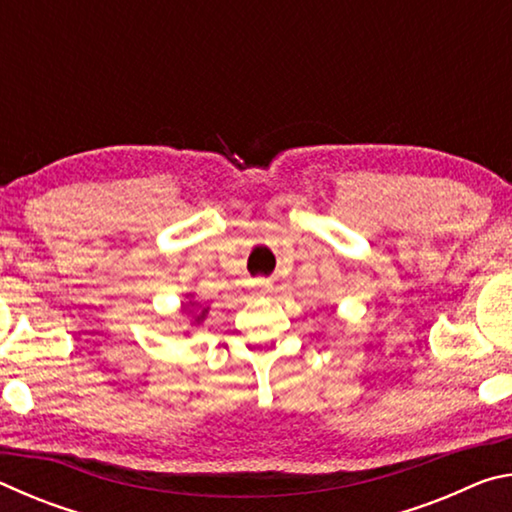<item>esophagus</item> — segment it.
I'll return each mask as SVG.
<instances>
[{
  "mask_svg": "<svg viewBox=\"0 0 512 512\" xmlns=\"http://www.w3.org/2000/svg\"><path fill=\"white\" fill-rule=\"evenodd\" d=\"M255 287L262 291V293H266V291L273 289V282L271 280H264V277H259V280H255Z\"/></svg>",
  "mask_w": 512,
  "mask_h": 512,
  "instance_id": "obj_1",
  "label": "esophagus"
}]
</instances>
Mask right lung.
I'll return each instance as SVG.
<instances>
[{"instance_id": "add662e5", "label": "right lung", "mask_w": 512, "mask_h": 512, "mask_svg": "<svg viewBox=\"0 0 512 512\" xmlns=\"http://www.w3.org/2000/svg\"><path fill=\"white\" fill-rule=\"evenodd\" d=\"M189 300L187 302H183V305H180V311H183V314L187 316V318H192L194 320V323H192V327L194 325H201L203 323V320L207 318V307H198V302H194L192 300V293H189V296H187Z\"/></svg>"}]
</instances>
